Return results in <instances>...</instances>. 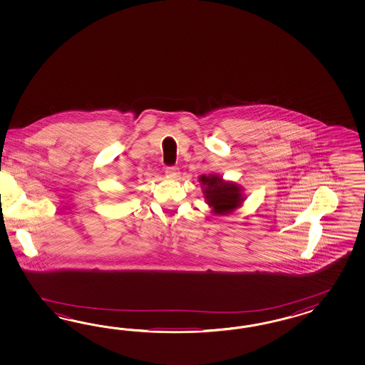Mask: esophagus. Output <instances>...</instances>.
<instances>
[{"mask_svg":"<svg viewBox=\"0 0 365 365\" xmlns=\"http://www.w3.org/2000/svg\"><path fill=\"white\" fill-rule=\"evenodd\" d=\"M166 177L170 178V179H177L179 177V170L177 167H167Z\"/></svg>","mask_w":365,"mask_h":365,"instance_id":"obj_1","label":"esophagus"}]
</instances>
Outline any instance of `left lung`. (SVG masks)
Masks as SVG:
<instances>
[{
    "label": "left lung",
    "mask_w": 365,
    "mask_h": 365,
    "mask_svg": "<svg viewBox=\"0 0 365 365\" xmlns=\"http://www.w3.org/2000/svg\"><path fill=\"white\" fill-rule=\"evenodd\" d=\"M199 182L207 205L217 215H226L242 205L245 197L242 188L237 183L226 182L217 174L200 175Z\"/></svg>",
    "instance_id": "left-lung-1"
}]
</instances>
